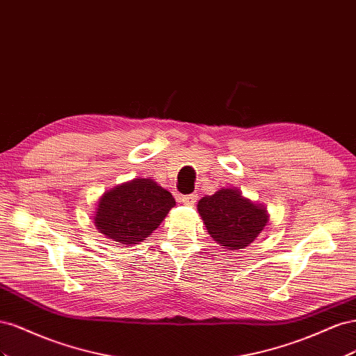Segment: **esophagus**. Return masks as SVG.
<instances>
[{"mask_svg": "<svg viewBox=\"0 0 356 356\" xmlns=\"http://www.w3.org/2000/svg\"><path fill=\"white\" fill-rule=\"evenodd\" d=\"M178 200H179L181 203H184V204H188V207H191V204H195V203L197 202V195H195V193H193V195L179 196Z\"/></svg>", "mask_w": 356, "mask_h": 356, "instance_id": "34e87169", "label": "esophagus"}]
</instances>
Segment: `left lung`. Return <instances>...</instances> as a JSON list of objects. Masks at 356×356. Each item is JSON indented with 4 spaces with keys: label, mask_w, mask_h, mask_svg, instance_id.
I'll list each match as a JSON object with an SVG mask.
<instances>
[{
    "label": "left lung",
    "mask_w": 356,
    "mask_h": 356,
    "mask_svg": "<svg viewBox=\"0 0 356 356\" xmlns=\"http://www.w3.org/2000/svg\"><path fill=\"white\" fill-rule=\"evenodd\" d=\"M197 209L209 234L227 251L243 250L267 222L266 209L234 188H221L212 196H204Z\"/></svg>",
    "instance_id": "left-lung-1"
}]
</instances>
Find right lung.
I'll use <instances>...</instances> for the list:
<instances>
[{
	"label": "right lung",
	"instance_id": "1",
	"mask_svg": "<svg viewBox=\"0 0 356 356\" xmlns=\"http://www.w3.org/2000/svg\"><path fill=\"white\" fill-rule=\"evenodd\" d=\"M175 207V199L149 178H135L101 197L95 225L123 245L145 241Z\"/></svg>",
	"mask_w": 356,
	"mask_h": 356
}]
</instances>
